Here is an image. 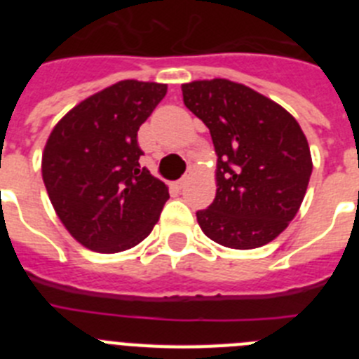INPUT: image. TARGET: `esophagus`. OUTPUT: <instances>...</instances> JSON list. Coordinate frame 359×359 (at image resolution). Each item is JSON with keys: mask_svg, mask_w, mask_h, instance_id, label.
<instances>
[{"mask_svg": "<svg viewBox=\"0 0 359 359\" xmlns=\"http://www.w3.org/2000/svg\"><path fill=\"white\" fill-rule=\"evenodd\" d=\"M192 176H194V170H192V169H189V170H187V174H185V176H183L182 180H177V182L174 183V185H176V189H180V190H182L183 187H185L187 183H189L190 180H192Z\"/></svg>", "mask_w": 359, "mask_h": 359, "instance_id": "esophagus-1", "label": "esophagus"}]
</instances>
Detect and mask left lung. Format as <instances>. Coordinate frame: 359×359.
<instances>
[{
  "instance_id": "left-lung-1",
  "label": "left lung",
  "mask_w": 359,
  "mask_h": 359,
  "mask_svg": "<svg viewBox=\"0 0 359 359\" xmlns=\"http://www.w3.org/2000/svg\"><path fill=\"white\" fill-rule=\"evenodd\" d=\"M183 102L210 129L215 199L199 210L205 236L233 250L261 248L286 230L306 196L313 160L291 113L228 79L182 86Z\"/></svg>"
}]
</instances>
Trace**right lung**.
<instances>
[{
    "label": "right lung",
    "mask_w": 359,
    "mask_h": 359,
    "mask_svg": "<svg viewBox=\"0 0 359 359\" xmlns=\"http://www.w3.org/2000/svg\"><path fill=\"white\" fill-rule=\"evenodd\" d=\"M167 84L120 81L69 109L50 133L41 172L57 217L98 253L140 244L160 219L169 187L140 169L138 129Z\"/></svg>",
    "instance_id": "add662e5"
}]
</instances>
